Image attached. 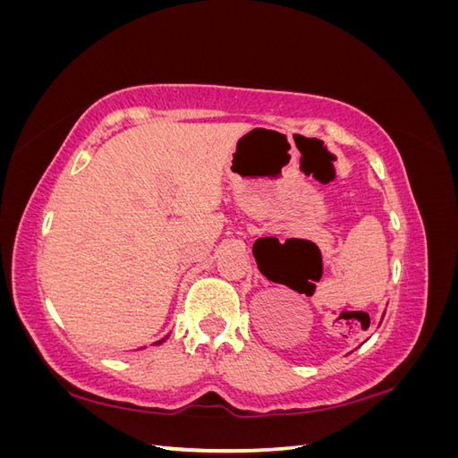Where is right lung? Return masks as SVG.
Wrapping results in <instances>:
<instances>
[{"mask_svg":"<svg viewBox=\"0 0 458 458\" xmlns=\"http://www.w3.org/2000/svg\"><path fill=\"white\" fill-rule=\"evenodd\" d=\"M164 340H165V338H162V340H158V342H157V344H162V342H164Z\"/></svg>","mask_w":458,"mask_h":458,"instance_id":"1","label":"right lung"}]
</instances>
